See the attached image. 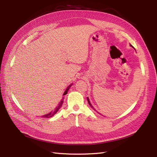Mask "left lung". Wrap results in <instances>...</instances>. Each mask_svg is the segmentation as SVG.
Segmentation results:
<instances>
[{"label":"left lung","instance_id":"8db88e82","mask_svg":"<svg viewBox=\"0 0 157 157\" xmlns=\"http://www.w3.org/2000/svg\"><path fill=\"white\" fill-rule=\"evenodd\" d=\"M131 46H132V45H131ZM87 99H88V103H89V105H90V106H91V107H92L93 108V107H92V105H91V103H90V101H89V99H88V98ZM93 109H94V108H93ZM94 109V110H95V109ZM95 111H96V110H95Z\"/></svg>","mask_w":157,"mask_h":157}]
</instances>
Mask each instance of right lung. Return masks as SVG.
I'll return each mask as SVG.
<instances>
[{
	"label": "right lung",
	"instance_id": "1",
	"mask_svg": "<svg viewBox=\"0 0 157 157\" xmlns=\"http://www.w3.org/2000/svg\"><path fill=\"white\" fill-rule=\"evenodd\" d=\"M71 86H69L67 88V90H65V92H64V94H63V96H65V94H67V92H68V90H69V87H70ZM63 98L61 99V101H60V103H59V105L58 106V107H56V108L54 109V111H51L50 113H49L48 114H47V115H44L43 117H46V118H50V117H53L55 114L58 111V110L59 109H60V107H61V105H62V104H63Z\"/></svg>",
	"mask_w": 157,
	"mask_h": 157
}]
</instances>
